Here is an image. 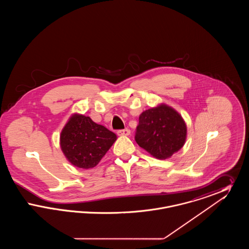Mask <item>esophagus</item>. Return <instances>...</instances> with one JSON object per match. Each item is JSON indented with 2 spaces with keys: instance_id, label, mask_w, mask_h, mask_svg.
Returning a JSON list of instances; mask_svg holds the SVG:
<instances>
[{
  "instance_id": "obj_1",
  "label": "esophagus",
  "mask_w": 249,
  "mask_h": 249,
  "mask_svg": "<svg viewBox=\"0 0 249 249\" xmlns=\"http://www.w3.org/2000/svg\"><path fill=\"white\" fill-rule=\"evenodd\" d=\"M118 134L119 136H128L130 134V130L129 129H125V130H118Z\"/></svg>"
}]
</instances>
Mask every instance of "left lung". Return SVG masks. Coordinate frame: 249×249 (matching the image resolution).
Returning <instances> with one entry per match:
<instances>
[{
  "instance_id": "8db88e82",
  "label": "left lung",
  "mask_w": 249,
  "mask_h": 249,
  "mask_svg": "<svg viewBox=\"0 0 249 249\" xmlns=\"http://www.w3.org/2000/svg\"><path fill=\"white\" fill-rule=\"evenodd\" d=\"M187 138V125L174 108L161 104L139 117L135 141L156 159L166 160L181 149Z\"/></svg>"
}]
</instances>
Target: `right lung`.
Instances as JSON below:
<instances>
[{"mask_svg":"<svg viewBox=\"0 0 249 249\" xmlns=\"http://www.w3.org/2000/svg\"><path fill=\"white\" fill-rule=\"evenodd\" d=\"M116 140L117 135L105 126L73 114L60 132L59 144L72 165L89 169L100 162Z\"/></svg>","mask_w":249,"mask_h":249,"instance_id":"obj_1","label":"right lung"}]
</instances>
